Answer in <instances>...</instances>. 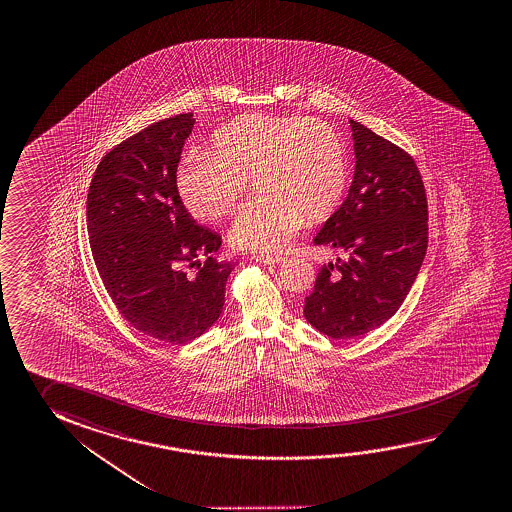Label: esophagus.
Returning a JSON list of instances; mask_svg holds the SVG:
<instances>
[{"instance_id":"obj_1","label":"esophagus","mask_w":512,"mask_h":512,"mask_svg":"<svg viewBox=\"0 0 512 512\" xmlns=\"http://www.w3.org/2000/svg\"><path fill=\"white\" fill-rule=\"evenodd\" d=\"M253 260H257L260 264H268V266H271V264H280V262L284 260V257H280V255H255Z\"/></svg>"}]
</instances>
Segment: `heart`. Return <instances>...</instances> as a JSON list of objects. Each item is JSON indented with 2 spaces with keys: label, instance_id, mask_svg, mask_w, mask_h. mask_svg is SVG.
<instances>
[{
  "label": "heart",
  "instance_id": "obj_1",
  "mask_svg": "<svg viewBox=\"0 0 512 512\" xmlns=\"http://www.w3.org/2000/svg\"><path fill=\"white\" fill-rule=\"evenodd\" d=\"M214 153L194 151L176 173L187 210L219 221L234 210L248 178L262 196L239 210L228 237L239 250L282 252L305 225L334 214L348 184L341 137L319 119L250 114L212 137Z\"/></svg>",
  "mask_w": 512,
  "mask_h": 512
}]
</instances>
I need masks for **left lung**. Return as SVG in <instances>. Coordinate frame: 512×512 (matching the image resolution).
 <instances>
[{"label": "left lung", "mask_w": 512, "mask_h": 512, "mask_svg": "<svg viewBox=\"0 0 512 512\" xmlns=\"http://www.w3.org/2000/svg\"><path fill=\"white\" fill-rule=\"evenodd\" d=\"M350 128L352 185L314 237L348 257L321 266L303 307L310 325L332 339L364 336L393 318L428 244L427 196L416 162L353 119Z\"/></svg>", "instance_id": "8db88e82"}]
</instances>
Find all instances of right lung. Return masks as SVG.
Listing matches in <instances>:
<instances>
[{
    "mask_svg": "<svg viewBox=\"0 0 512 512\" xmlns=\"http://www.w3.org/2000/svg\"><path fill=\"white\" fill-rule=\"evenodd\" d=\"M193 126L189 112L128 137L101 159L87 194L89 243L110 300L132 327L169 344L189 343L218 321L235 266L212 259L221 237L200 227L178 194ZM194 265V274L184 269Z\"/></svg>",
    "mask_w": 512,
    "mask_h": 512,
    "instance_id": "1",
    "label": "right lung"
}]
</instances>
